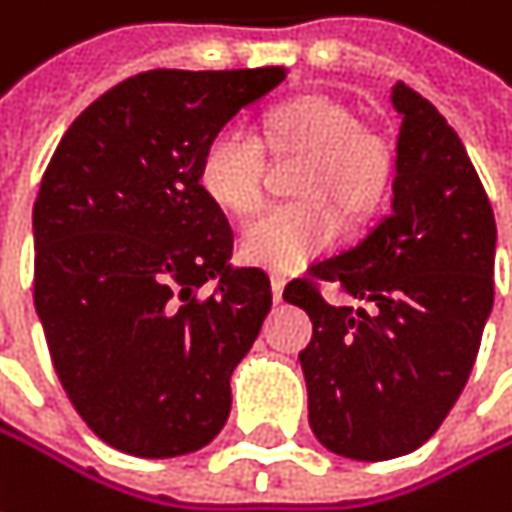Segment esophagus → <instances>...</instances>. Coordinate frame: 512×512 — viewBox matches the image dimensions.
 I'll return each mask as SVG.
<instances>
[{
  "label": "esophagus",
  "instance_id": "esophagus-1",
  "mask_svg": "<svg viewBox=\"0 0 512 512\" xmlns=\"http://www.w3.org/2000/svg\"><path fill=\"white\" fill-rule=\"evenodd\" d=\"M269 281H272V299L281 302V299H284V278H281V275H272Z\"/></svg>",
  "mask_w": 512,
  "mask_h": 512
}]
</instances>
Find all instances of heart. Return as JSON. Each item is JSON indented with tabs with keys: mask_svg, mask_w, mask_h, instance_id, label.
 I'll return each instance as SVG.
<instances>
[{
	"mask_svg": "<svg viewBox=\"0 0 512 512\" xmlns=\"http://www.w3.org/2000/svg\"><path fill=\"white\" fill-rule=\"evenodd\" d=\"M257 140L222 128L199 155V187L231 216H252L266 193V161H299L287 193L293 205L275 208L246 225L240 252L249 263L293 272L328 249L343 219L349 228L384 208L395 178L393 140L357 122L343 99L302 93L272 105L260 119Z\"/></svg>",
	"mask_w": 512,
	"mask_h": 512,
	"instance_id": "heart-1",
	"label": "heart"
}]
</instances>
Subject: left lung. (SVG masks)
Returning <instances> with one entry per match:
<instances>
[{
	"mask_svg": "<svg viewBox=\"0 0 512 512\" xmlns=\"http://www.w3.org/2000/svg\"><path fill=\"white\" fill-rule=\"evenodd\" d=\"M393 105L390 216L284 290L313 322L299 354L310 428L351 460H393L434 437L469 381L495 296V216L457 131L401 81ZM322 280L364 307L328 305Z\"/></svg>",
	"mask_w": 512,
	"mask_h": 512,
	"instance_id": "obj_1",
	"label": "left lung"
}]
</instances>
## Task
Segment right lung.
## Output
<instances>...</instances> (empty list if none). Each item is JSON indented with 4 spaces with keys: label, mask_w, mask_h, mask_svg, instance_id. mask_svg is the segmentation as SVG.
<instances>
[{
    "label": "right lung",
    "mask_w": 512,
    "mask_h": 512,
    "mask_svg": "<svg viewBox=\"0 0 512 512\" xmlns=\"http://www.w3.org/2000/svg\"><path fill=\"white\" fill-rule=\"evenodd\" d=\"M287 78L149 70L61 137L34 202V307L72 407L134 457L208 445L231 372L272 307L263 269H234V231L199 187V155ZM216 280L213 294L201 287Z\"/></svg>",
    "instance_id": "add662e5"
}]
</instances>
